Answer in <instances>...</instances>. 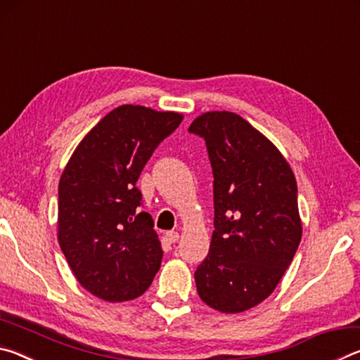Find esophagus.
Segmentation results:
<instances>
[{"instance_id": "34e87169", "label": "esophagus", "mask_w": 360, "mask_h": 360, "mask_svg": "<svg viewBox=\"0 0 360 360\" xmlns=\"http://www.w3.org/2000/svg\"><path fill=\"white\" fill-rule=\"evenodd\" d=\"M165 238L168 240V243H176L179 240V233L178 231H167Z\"/></svg>"}]
</instances>
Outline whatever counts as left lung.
<instances>
[{"label":"left lung","mask_w":360,"mask_h":360,"mask_svg":"<svg viewBox=\"0 0 360 360\" xmlns=\"http://www.w3.org/2000/svg\"><path fill=\"white\" fill-rule=\"evenodd\" d=\"M188 131L205 138L214 176V231L197 292L212 309L243 313L271 295L300 245L295 176L238 114L205 112Z\"/></svg>","instance_id":"obj_1"}]
</instances>
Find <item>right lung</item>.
<instances>
[{"label": "right lung", "mask_w": 360, "mask_h": 360, "mask_svg": "<svg viewBox=\"0 0 360 360\" xmlns=\"http://www.w3.org/2000/svg\"><path fill=\"white\" fill-rule=\"evenodd\" d=\"M184 115L122 105L72 152L58 182L57 238L79 284L105 302L143 295L162 245L136 181L152 152Z\"/></svg>", "instance_id": "obj_1"}]
</instances>
